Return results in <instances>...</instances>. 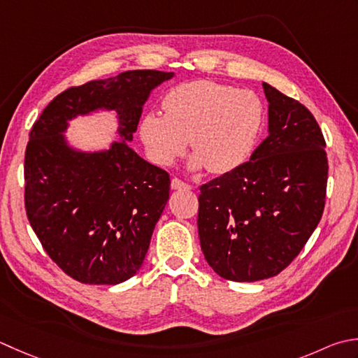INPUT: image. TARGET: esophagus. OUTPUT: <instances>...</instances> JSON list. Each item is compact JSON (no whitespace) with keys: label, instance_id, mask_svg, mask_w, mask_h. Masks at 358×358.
<instances>
[{"label":"esophagus","instance_id":"34e87169","mask_svg":"<svg viewBox=\"0 0 358 358\" xmlns=\"http://www.w3.org/2000/svg\"><path fill=\"white\" fill-rule=\"evenodd\" d=\"M171 187L172 189H180V191H189V189H191V186L185 183V181H181L180 178H172Z\"/></svg>","mask_w":358,"mask_h":358}]
</instances>
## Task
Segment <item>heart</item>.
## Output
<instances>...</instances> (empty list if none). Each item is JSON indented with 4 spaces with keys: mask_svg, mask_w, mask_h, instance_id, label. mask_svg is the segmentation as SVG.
<instances>
[{
    "mask_svg": "<svg viewBox=\"0 0 358 358\" xmlns=\"http://www.w3.org/2000/svg\"><path fill=\"white\" fill-rule=\"evenodd\" d=\"M164 115L147 113L139 136L153 163L171 166L187 145L192 169L225 173L250 157L261 131L259 97L214 80H195L172 88L163 101Z\"/></svg>",
    "mask_w": 358,
    "mask_h": 358,
    "instance_id": "obj_1",
    "label": "heart"
}]
</instances>
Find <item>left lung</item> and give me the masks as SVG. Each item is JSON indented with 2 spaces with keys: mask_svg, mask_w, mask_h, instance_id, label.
I'll return each instance as SVG.
<instances>
[{
  "mask_svg": "<svg viewBox=\"0 0 358 358\" xmlns=\"http://www.w3.org/2000/svg\"><path fill=\"white\" fill-rule=\"evenodd\" d=\"M268 136L250 161L200 187L199 236L206 262L236 282L276 276L317 228L327 187L326 141L296 99L262 83Z\"/></svg>",
  "mask_w": 358,
  "mask_h": 358,
  "instance_id": "8db88e82",
  "label": "left lung"
}]
</instances>
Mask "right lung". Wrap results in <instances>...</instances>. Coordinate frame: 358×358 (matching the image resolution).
<instances>
[{
	"mask_svg": "<svg viewBox=\"0 0 358 358\" xmlns=\"http://www.w3.org/2000/svg\"><path fill=\"white\" fill-rule=\"evenodd\" d=\"M173 73L125 71L63 91L34 122L24 155V206L41 247L82 284L115 285L143 265L169 199V173L127 145L150 91ZM115 109L121 143L87 154L62 131L69 118Z\"/></svg>",
	"mask_w": 358,
	"mask_h": 358,
	"instance_id": "right-lung-1",
	"label": "right lung"
}]
</instances>
